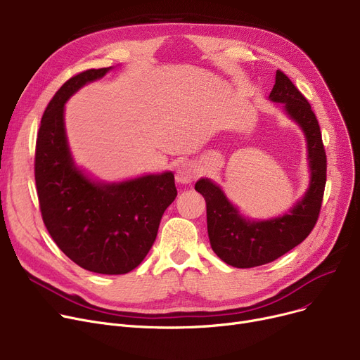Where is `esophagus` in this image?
<instances>
[{
    "label": "esophagus",
    "mask_w": 360,
    "mask_h": 360,
    "mask_svg": "<svg viewBox=\"0 0 360 360\" xmlns=\"http://www.w3.org/2000/svg\"><path fill=\"white\" fill-rule=\"evenodd\" d=\"M194 178H195V169L191 163H182L181 166H178L175 172V179L178 184L188 185L194 181Z\"/></svg>",
    "instance_id": "obj_1"
}]
</instances>
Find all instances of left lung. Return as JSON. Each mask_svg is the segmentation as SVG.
<instances>
[{
    "instance_id": "left-lung-1",
    "label": "left lung",
    "mask_w": 360,
    "mask_h": 360,
    "mask_svg": "<svg viewBox=\"0 0 360 360\" xmlns=\"http://www.w3.org/2000/svg\"><path fill=\"white\" fill-rule=\"evenodd\" d=\"M269 99L280 103L285 115L304 132L309 182L304 193L283 214L271 219H251L239 212L221 186L210 178H200L195 190L207 207V231L214 254L236 269H251L285 255L311 233L323 202L327 178L326 150L311 105L286 74L276 72Z\"/></svg>"
}]
</instances>
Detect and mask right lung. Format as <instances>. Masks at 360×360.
Instances as JSON below:
<instances>
[{
	"mask_svg": "<svg viewBox=\"0 0 360 360\" xmlns=\"http://www.w3.org/2000/svg\"><path fill=\"white\" fill-rule=\"evenodd\" d=\"M110 70L80 72L55 93L37 132L34 179L44 223L58 248L84 270L125 274L148 254L178 191L170 170L108 182L75 163L65 129V103Z\"/></svg>",
	"mask_w": 360,
	"mask_h": 360,
	"instance_id": "right-lung-1",
	"label": "right lung"
}]
</instances>
